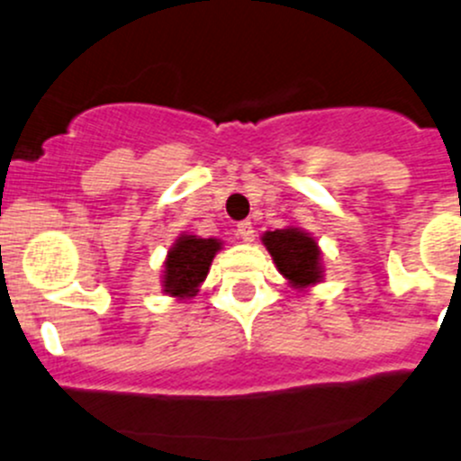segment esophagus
<instances>
[{
    "mask_svg": "<svg viewBox=\"0 0 461 461\" xmlns=\"http://www.w3.org/2000/svg\"><path fill=\"white\" fill-rule=\"evenodd\" d=\"M236 234H239V239H243L245 243H251V240H254V225H251L249 221H240Z\"/></svg>",
    "mask_w": 461,
    "mask_h": 461,
    "instance_id": "1",
    "label": "esophagus"
}]
</instances>
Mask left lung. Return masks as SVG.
I'll return each instance as SVG.
<instances>
[{"instance_id":"8db88e82","label":"left lung","mask_w":461,"mask_h":461,"mask_svg":"<svg viewBox=\"0 0 461 461\" xmlns=\"http://www.w3.org/2000/svg\"><path fill=\"white\" fill-rule=\"evenodd\" d=\"M263 243L269 249L276 267L294 287H307V285L320 283V278H322L320 249L312 236L289 227V230L267 231L263 236Z\"/></svg>"}]
</instances>
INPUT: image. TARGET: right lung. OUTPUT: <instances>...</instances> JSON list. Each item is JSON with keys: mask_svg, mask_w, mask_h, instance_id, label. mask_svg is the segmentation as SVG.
<instances>
[{"mask_svg": "<svg viewBox=\"0 0 461 461\" xmlns=\"http://www.w3.org/2000/svg\"><path fill=\"white\" fill-rule=\"evenodd\" d=\"M218 249H221V243L216 239L181 236L176 245L169 249L166 260V278H163L166 292L178 298H190L196 294Z\"/></svg>", "mask_w": 461, "mask_h": 461, "instance_id": "right-lung-1", "label": "right lung"}]
</instances>
